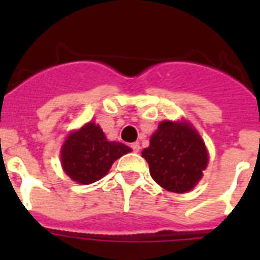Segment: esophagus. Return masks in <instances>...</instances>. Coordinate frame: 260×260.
<instances>
[{
	"instance_id": "34e87169",
	"label": "esophagus",
	"mask_w": 260,
	"mask_h": 260,
	"mask_svg": "<svg viewBox=\"0 0 260 260\" xmlns=\"http://www.w3.org/2000/svg\"><path fill=\"white\" fill-rule=\"evenodd\" d=\"M132 150L134 151L135 153L139 152V150H141V144H139V142H135V143L132 144Z\"/></svg>"
}]
</instances>
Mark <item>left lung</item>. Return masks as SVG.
<instances>
[{
	"label": "left lung",
	"mask_w": 260,
	"mask_h": 260,
	"mask_svg": "<svg viewBox=\"0 0 260 260\" xmlns=\"http://www.w3.org/2000/svg\"><path fill=\"white\" fill-rule=\"evenodd\" d=\"M142 156L148 162L155 182L178 194L194 189L208 164L203 139L186 121L160 122Z\"/></svg>",
	"instance_id": "1"
}]
</instances>
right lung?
<instances>
[{"mask_svg":"<svg viewBox=\"0 0 260 260\" xmlns=\"http://www.w3.org/2000/svg\"><path fill=\"white\" fill-rule=\"evenodd\" d=\"M128 152L130 147L108 141L100 126L88 122L68 135L61 148V164L71 180L89 185L102 180L117 158Z\"/></svg>","mask_w":260,"mask_h":260,"instance_id":"add662e5","label":"right lung"}]
</instances>
